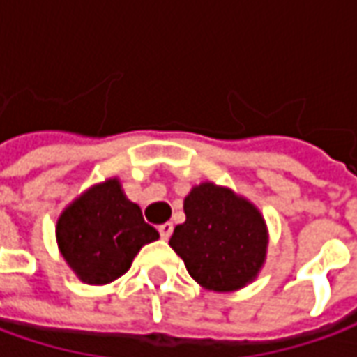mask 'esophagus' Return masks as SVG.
Returning a JSON list of instances; mask_svg holds the SVG:
<instances>
[{
  "label": "esophagus",
  "mask_w": 357,
  "mask_h": 357,
  "mask_svg": "<svg viewBox=\"0 0 357 357\" xmlns=\"http://www.w3.org/2000/svg\"><path fill=\"white\" fill-rule=\"evenodd\" d=\"M158 231H160L162 239H169V235H172V231H174V225H172L169 221H166V223H162V225L158 227Z\"/></svg>",
  "instance_id": "obj_1"
}]
</instances>
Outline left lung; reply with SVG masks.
I'll list each match as a JSON object with an SVG mask.
<instances>
[{
  "label": "left lung",
  "instance_id": "8db88e82",
  "mask_svg": "<svg viewBox=\"0 0 357 357\" xmlns=\"http://www.w3.org/2000/svg\"><path fill=\"white\" fill-rule=\"evenodd\" d=\"M185 223L174 229L169 247L202 287L237 290L257 277L266 255L261 213L231 190L202 183L183 202Z\"/></svg>",
  "mask_w": 357,
  "mask_h": 357
}]
</instances>
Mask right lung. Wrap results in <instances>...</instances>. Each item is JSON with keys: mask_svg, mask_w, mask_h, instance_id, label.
Masks as SVG:
<instances>
[{"mask_svg": "<svg viewBox=\"0 0 357 357\" xmlns=\"http://www.w3.org/2000/svg\"><path fill=\"white\" fill-rule=\"evenodd\" d=\"M160 237L126 199L118 179L94 185L68 205L56 223V241L68 266L89 284L122 277L146 243Z\"/></svg>", "mask_w": 357, "mask_h": 357, "instance_id": "obj_1", "label": "right lung"}]
</instances>
